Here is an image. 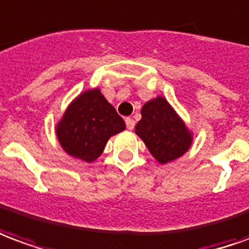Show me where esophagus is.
<instances>
[{"label":"esophagus","mask_w":249,"mask_h":249,"mask_svg":"<svg viewBox=\"0 0 249 249\" xmlns=\"http://www.w3.org/2000/svg\"><path fill=\"white\" fill-rule=\"evenodd\" d=\"M126 126H127L128 130H133L134 126H135V121L133 118H126Z\"/></svg>","instance_id":"1"}]
</instances>
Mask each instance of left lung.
<instances>
[{
  "instance_id": "left-lung-1",
  "label": "left lung",
  "mask_w": 249,
  "mask_h": 249,
  "mask_svg": "<svg viewBox=\"0 0 249 249\" xmlns=\"http://www.w3.org/2000/svg\"><path fill=\"white\" fill-rule=\"evenodd\" d=\"M141 114L142 119L135 126V134L160 163L174 161L189 150L192 133L165 98L149 100Z\"/></svg>"
}]
</instances>
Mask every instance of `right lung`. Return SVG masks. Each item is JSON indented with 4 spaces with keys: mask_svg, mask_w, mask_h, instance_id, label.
Wrapping results in <instances>:
<instances>
[{
    "mask_svg": "<svg viewBox=\"0 0 249 249\" xmlns=\"http://www.w3.org/2000/svg\"><path fill=\"white\" fill-rule=\"evenodd\" d=\"M126 128L124 121L102 95L99 88L80 93L68 106L56 126L61 147L71 157L93 162L107 141Z\"/></svg>",
    "mask_w": 249,
    "mask_h": 249,
    "instance_id": "right-lung-1",
    "label": "right lung"
}]
</instances>
